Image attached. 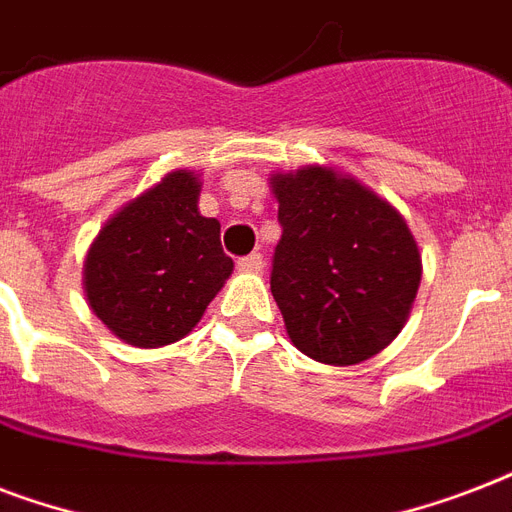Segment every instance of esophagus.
I'll list each match as a JSON object with an SVG mask.
<instances>
[{
	"label": "esophagus",
	"mask_w": 512,
	"mask_h": 512,
	"mask_svg": "<svg viewBox=\"0 0 512 512\" xmlns=\"http://www.w3.org/2000/svg\"><path fill=\"white\" fill-rule=\"evenodd\" d=\"M263 265H265V260L260 252H252V255L239 257V260H236V268H239L241 273H260L263 271Z\"/></svg>",
	"instance_id": "34e87169"
}]
</instances>
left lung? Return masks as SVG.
Returning a JSON list of instances; mask_svg holds the SVG:
<instances>
[{
	"mask_svg": "<svg viewBox=\"0 0 512 512\" xmlns=\"http://www.w3.org/2000/svg\"><path fill=\"white\" fill-rule=\"evenodd\" d=\"M281 239L271 292L289 340L350 366L401 332L420 287V252L388 201L327 167L273 177Z\"/></svg>",
	"mask_w": 512,
	"mask_h": 512,
	"instance_id": "left-lung-1",
	"label": "left lung"
}]
</instances>
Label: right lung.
<instances>
[{"label":"right lung","instance_id":"add662e5","mask_svg":"<svg viewBox=\"0 0 512 512\" xmlns=\"http://www.w3.org/2000/svg\"><path fill=\"white\" fill-rule=\"evenodd\" d=\"M196 199L193 172H172L127 204L87 255L92 313L130 345L159 348L188 335L231 276L220 223L201 217Z\"/></svg>","mask_w":512,"mask_h":512}]
</instances>
